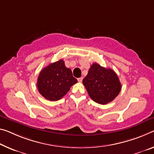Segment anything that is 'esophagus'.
Here are the masks:
<instances>
[{"instance_id": "34e87169", "label": "esophagus", "mask_w": 154, "mask_h": 154, "mask_svg": "<svg viewBox=\"0 0 154 154\" xmlns=\"http://www.w3.org/2000/svg\"><path fill=\"white\" fill-rule=\"evenodd\" d=\"M77 80H78V82H82V80H83V77H79V78H78Z\"/></svg>"}]
</instances>
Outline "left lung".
Here are the masks:
<instances>
[{
	"label": "left lung",
	"mask_w": 154,
	"mask_h": 154,
	"mask_svg": "<svg viewBox=\"0 0 154 154\" xmlns=\"http://www.w3.org/2000/svg\"><path fill=\"white\" fill-rule=\"evenodd\" d=\"M83 84L90 98L96 103L103 105L113 101L121 90V82L116 72L97 63L90 66L88 73L83 79Z\"/></svg>",
	"instance_id": "left-lung-1"
}]
</instances>
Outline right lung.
Here are the masks:
<instances>
[{"instance_id":"1","label":"right lung","mask_w":154,"mask_h":154,"mask_svg":"<svg viewBox=\"0 0 154 154\" xmlns=\"http://www.w3.org/2000/svg\"><path fill=\"white\" fill-rule=\"evenodd\" d=\"M77 82L63 60L50 64L41 70L38 78V91L46 99L58 101Z\"/></svg>"}]
</instances>
